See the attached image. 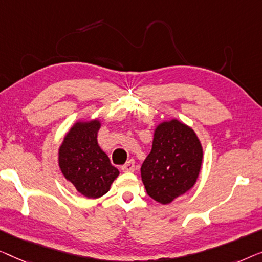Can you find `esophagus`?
<instances>
[{"mask_svg":"<svg viewBox=\"0 0 262 262\" xmlns=\"http://www.w3.org/2000/svg\"><path fill=\"white\" fill-rule=\"evenodd\" d=\"M135 169V161L134 160H129L127 161L126 164L122 166V171L123 172H133Z\"/></svg>","mask_w":262,"mask_h":262,"instance_id":"obj_1","label":"esophagus"}]
</instances>
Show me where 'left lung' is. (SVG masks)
Masks as SVG:
<instances>
[{"label": "left lung", "mask_w": 262, "mask_h": 262, "mask_svg": "<svg viewBox=\"0 0 262 262\" xmlns=\"http://www.w3.org/2000/svg\"><path fill=\"white\" fill-rule=\"evenodd\" d=\"M203 164V147L192 128L177 119L154 128L152 150L141 166L147 194L160 204L172 203L196 184Z\"/></svg>", "instance_id": "8db88e82"}]
</instances>
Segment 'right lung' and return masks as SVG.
<instances>
[{"label":"right lung","instance_id":"1","mask_svg":"<svg viewBox=\"0 0 262 262\" xmlns=\"http://www.w3.org/2000/svg\"><path fill=\"white\" fill-rule=\"evenodd\" d=\"M101 126L98 119L77 121L65 134L58 149V164L62 176L80 194L93 200L108 192L120 174L98 145Z\"/></svg>","mask_w":262,"mask_h":262}]
</instances>
